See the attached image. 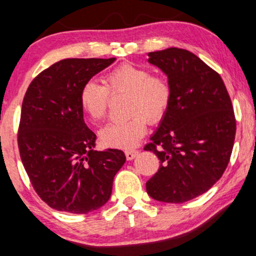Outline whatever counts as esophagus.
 <instances>
[{"mask_svg":"<svg viewBox=\"0 0 256 256\" xmlns=\"http://www.w3.org/2000/svg\"><path fill=\"white\" fill-rule=\"evenodd\" d=\"M138 150L137 149H128V150H126L125 152V155H126V158L128 160V161H131V160H134V158H136V156L138 155Z\"/></svg>","mask_w":256,"mask_h":256,"instance_id":"1","label":"esophagus"}]
</instances>
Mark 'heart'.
<instances>
[{"instance_id":"obj_1","label":"heart","mask_w":256,"mask_h":256,"mask_svg":"<svg viewBox=\"0 0 256 256\" xmlns=\"http://www.w3.org/2000/svg\"><path fill=\"white\" fill-rule=\"evenodd\" d=\"M104 86L88 81L80 92V104L92 122H100L107 114L110 94H128V112L134 114L124 122H110L100 130L104 144L116 148H131L146 132V120L158 122L167 110L172 89L167 80L150 75L146 68L122 64L104 76Z\"/></svg>"}]
</instances>
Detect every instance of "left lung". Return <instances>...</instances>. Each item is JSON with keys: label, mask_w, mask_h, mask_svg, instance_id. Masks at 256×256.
Returning a JSON list of instances; mask_svg holds the SVG:
<instances>
[{"label": "left lung", "mask_w": 256, "mask_h": 256, "mask_svg": "<svg viewBox=\"0 0 256 256\" xmlns=\"http://www.w3.org/2000/svg\"><path fill=\"white\" fill-rule=\"evenodd\" d=\"M167 76L172 98L144 150L161 166L146 182L152 199L172 204L208 192L229 163L236 122L223 80L192 52L170 48L148 54Z\"/></svg>", "instance_id": "1"}]
</instances>
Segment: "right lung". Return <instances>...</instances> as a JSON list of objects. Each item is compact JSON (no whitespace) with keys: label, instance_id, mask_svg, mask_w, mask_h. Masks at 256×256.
<instances>
[{"label":"right lung","instance_id":"right-lung-1","mask_svg":"<svg viewBox=\"0 0 256 256\" xmlns=\"http://www.w3.org/2000/svg\"><path fill=\"white\" fill-rule=\"evenodd\" d=\"M116 58H69L33 80L24 94L19 128L20 156L38 196L70 214L100 208L126 161L118 149L95 150L96 134L86 125L80 92Z\"/></svg>","mask_w":256,"mask_h":256}]
</instances>
